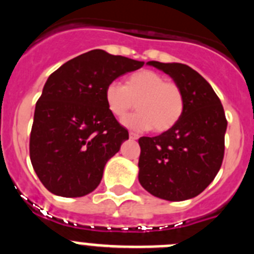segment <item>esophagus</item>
Wrapping results in <instances>:
<instances>
[{"instance_id": "34e87169", "label": "esophagus", "mask_w": 254, "mask_h": 254, "mask_svg": "<svg viewBox=\"0 0 254 254\" xmlns=\"http://www.w3.org/2000/svg\"><path fill=\"white\" fill-rule=\"evenodd\" d=\"M129 138H131V140H137L138 134L133 133V132H129Z\"/></svg>"}]
</instances>
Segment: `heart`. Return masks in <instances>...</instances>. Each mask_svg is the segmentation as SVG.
<instances>
[{"label":"heart","mask_w":254,"mask_h":254,"mask_svg":"<svg viewBox=\"0 0 254 254\" xmlns=\"http://www.w3.org/2000/svg\"><path fill=\"white\" fill-rule=\"evenodd\" d=\"M108 109L117 118H123L134 105L137 113L123 123L136 131L167 132L178 123L185 111L181 87L151 69H140L126 78V85L112 81L105 86Z\"/></svg>","instance_id":"obj_1"}]
</instances>
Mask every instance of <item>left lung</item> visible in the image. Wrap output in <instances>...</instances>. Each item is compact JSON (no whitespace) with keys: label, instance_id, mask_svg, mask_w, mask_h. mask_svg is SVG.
Listing matches in <instances>:
<instances>
[{"label":"left lung","instance_id":"8db88e82","mask_svg":"<svg viewBox=\"0 0 254 254\" xmlns=\"http://www.w3.org/2000/svg\"><path fill=\"white\" fill-rule=\"evenodd\" d=\"M147 64L181 87L185 111L169 131L138 140V182L158 198H193L214 181L223 163L228 127L224 108L211 85L187 64L158 61Z\"/></svg>","mask_w":254,"mask_h":254}]
</instances>
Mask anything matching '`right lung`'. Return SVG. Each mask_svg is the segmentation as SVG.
Returning a JSON list of instances; mask_svg holds the SVG:
<instances>
[{"mask_svg": "<svg viewBox=\"0 0 254 254\" xmlns=\"http://www.w3.org/2000/svg\"><path fill=\"white\" fill-rule=\"evenodd\" d=\"M145 62L94 49L52 73L35 105L30 160L44 187L82 197L103 178L107 161L128 140L104 99L105 86Z\"/></svg>", "mask_w": 254, "mask_h": 254, "instance_id": "add662e5", "label": "right lung"}]
</instances>
